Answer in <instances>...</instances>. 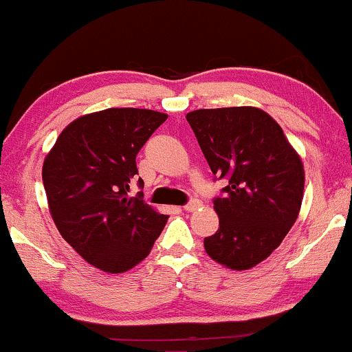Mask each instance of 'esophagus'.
Instances as JSON below:
<instances>
[{
    "mask_svg": "<svg viewBox=\"0 0 352 352\" xmlns=\"http://www.w3.org/2000/svg\"><path fill=\"white\" fill-rule=\"evenodd\" d=\"M200 207H201V201L193 199V200H190L187 205H184V210H185V212H195V210L200 208Z\"/></svg>",
    "mask_w": 352,
    "mask_h": 352,
    "instance_id": "esophagus-1",
    "label": "esophagus"
}]
</instances>
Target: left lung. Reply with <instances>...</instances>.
<instances>
[{
    "mask_svg": "<svg viewBox=\"0 0 352 352\" xmlns=\"http://www.w3.org/2000/svg\"><path fill=\"white\" fill-rule=\"evenodd\" d=\"M187 120L218 180L220 218L205 252L230 270H250L268 258L296 221L305 168L272 116L256 107L199 109Z\"/></svg>",
    "mask_w": 352,
    "mask_h": 352,
    "instance_id": "8db88e82",
    "label": "left lung"
}]
</instances>
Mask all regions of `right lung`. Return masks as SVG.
I'll return each instance as SVG.
<instances>
[{
	"mask_svg": "<svg viewBox=\"0 0 352 352\" xmlns=\"http://www.w3.org/2000/svg\"><path fill=\"white\" fill-rule=\"evenodd\" d=\"M167 114L114 107L92 112L60 132L43 165L50 212L64 240L87 263L124 273L151 253L167 215L131 197L135 157ZM142 187L144 180H137Z\"/></svg>",
	"mask_w": 352,
	"mask_h": 352,
	"instance_id": "right-lung-1",
	"label": "right lung"
}]
</instances>
